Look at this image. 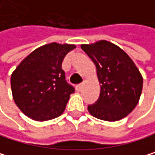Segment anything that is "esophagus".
<instances>
[{"label":"esophagus","mask_w":155,"mask_h":155,"mask_svg":"<svg viewBox=\"0 0 155 155\" xmlns=\"http://www.w3.org/2000/svg\"><path fill=\"white\" fill-rule=\"evenodd\" d=\"M83 88H84V83H81V84L78 85V86H76V90L78 91H81L83 90Z\"/></svg>","instance_id":"34e87169"}]
</instances>
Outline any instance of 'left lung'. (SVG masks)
Returning a JSON list of instances; mask_svg holds the SVG:
<instances>
[{
  "label": "left lung",
  "instance_id": "left-lung-1",
  "mask_svg": "<svg viewBox=\"0 0 155 155\" xmlns=\"http://www.w3.org/2000/svg\"><path fill=\"white\" fill-rule=\"evenodd\" d=\"M81 49L96 65L100 96L88 106L94 117L117 121L133 111L139 103L143 79L134 62L118 46L106 41L82 44Z\"/></svg>",
  "mask_w": 155,
  "mask_h": 155
}]
</instances>
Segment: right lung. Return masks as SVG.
Segmentation results:
<instances>
[{
	"mask_svg": "<svg viewBox=\"0 0 155 155\" xmlns=\"http://www.w3.org/2000/svg\"><path fill=\"white\" fill-rule=\"evenodd\" d=\"M73 44L52 42L33 51L11 77L13 98L17 107L36 121H47L63 114L75 91L65 80L62 63Z\"/></svg>",
	"mask_w": 155,
	"mask_h": 155,
	"instance_id": "obj_1",
	"label": "right lung"
}]
</instances>
